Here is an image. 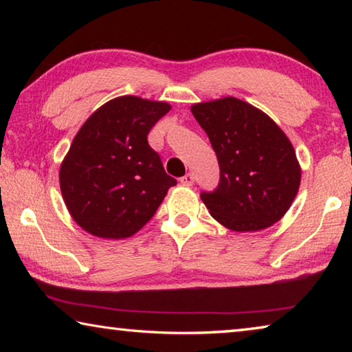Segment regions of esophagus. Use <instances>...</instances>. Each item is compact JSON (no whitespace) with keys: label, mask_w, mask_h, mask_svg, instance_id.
Here are the masks:
<instances>
[{"label":"esophagus","mask_w":352,"mask_h":352,"mask_svg":"<svg viewBox=\"0 0 352 352\" xmlns=\"http://www.w3.org/2000/svg\"><path fill=\"white\" fill-rule=\"evenodd\" d=\"M180 183L183 184V186H192V184H194V175L190 174V172H188L186 175L180 178Z\"/></svg>","instance_id":"esophagus-1"}]
</instances>
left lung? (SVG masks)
<instances>
[{"label":"left lung","instance_id":"1","mask_svg":"<svg viewBox=\"0 0 352 352\" xmlns=\"http://www.w3.org/2000/svg\"><path fill=\"white\" fill-rule=\"evenodd\" d=\"M217 155L220 180L201 192L211 216L231 231L269 228L295 200L301 182L294 146L270 116L237 98L190 107Z\"/></svg>","mask_w":352,"mask_h":352}]
</instances>
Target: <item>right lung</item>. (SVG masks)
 I'll use <instances>...</instances> for the list:
<instances>
[{
  "mask_svg": "<svg viewBox=\"0 0 352 352\" xmlns=\"http://www.w3.org/2000/svg\"><path fill=\"white\" fill-rule=\"evenodd\" d=\"M169 110L166 102L121 96L94 111L74 136L60 166V189L71 217L90 234L133 236L177 184L147 142Z\"/></svg>",
  "mask_w": 352,
  "mask_h": 352,
  "instance_id": "1",
  "label": "right lung"
}]
</instances>
